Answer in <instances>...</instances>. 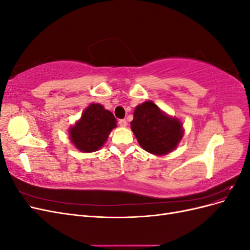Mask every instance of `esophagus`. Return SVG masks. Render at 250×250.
Here are the masks:
<instances>
[{
    "instance_id": "obj_1",
    "label": "esophagus",
    "mask_w": 250,
    "mask_h": 250,
    "mask_svg": "<svg viewBox=\"0 0 250 250\" xmlns=\"http://www.w3.org/2000/svg\"><path fill=\"white\" fill-rule=\"evenodd\" d=\"M119 125L121 126V127H126V125H127V121L125 120V119H121V120H119Z\"/></svg>"
}]
</instances>
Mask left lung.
Segmentation results:
<instances>
[{
	"label": "left lung",
	"instance_id": "obj_1",
	"mask_svg": "<svg viewBox=\"0 0 250 250\" xmlns=\"http://www.w3.org/2000/svg\"><path fill=\"white\" fill-rule=\"evenodd\" d=\"M131 121V129L143 149L163 155L175 149L183 138V126L175 118L163 113L156 105L145 102L137 106Z\"/></svg>",
	"mask_w": 250,
	"mask_h": 250
}]
</instances>
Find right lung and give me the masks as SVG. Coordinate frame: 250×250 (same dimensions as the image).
Segmentation results:
<instances>
[{"mask_svg":"<svg viewBox=\"0 0 250 250\" xmlns=\"http://www.w3.org/2000/svg\"><path fill=\"white\" fill-rule=\"evenodd\" d=\"M116 119L101 104H90L82 113L81 119L70 129V138L76 148L83 152H94L103 146Z\"/></svg>","mask_w":250,"mask_h":250,"instance_id":"obj_1","label":"right lung"}]
</instances>
